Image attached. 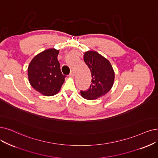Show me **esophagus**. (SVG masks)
Segmentation results:
<instances>
[{
    "instance_id": "34e87169",
    "label": "esophagus",
    "mask_w": 158,
    "mask_h": 158,
    "mask_svg": "<svg viewBox=\"0 0 158 158\" xmlns=\"http://www.w3.org/2000/svg\"><path fill=\"white\" fill-rule=\"evenodd\" d=\"M69 77H73L74 76V72L73 71H71V73H70V74H69Z\"/></svg>"
}]
</instances>
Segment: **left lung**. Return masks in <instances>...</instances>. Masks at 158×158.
I'll list each match as a JSON object with an SVG mask.
<instances>
[{
  "label": "left lung",
  "mask_w": 158,
  "mask_h": 158,
  "mask_svg": "<svg viewBox=\"0 0 158 158\" xmlns=\"http://www.w3.org/2000/svg\"><path fill=\"white\" fill-rule=\"evenodd\" d=\"M84 60L91 73V84L88 90L80 91L81 96L94 100L108 93L113 86L115 73L110 62L96 51L85 52Z\"/></svg>",
  "instance_id": "left-lung-1"
}]
</instances>
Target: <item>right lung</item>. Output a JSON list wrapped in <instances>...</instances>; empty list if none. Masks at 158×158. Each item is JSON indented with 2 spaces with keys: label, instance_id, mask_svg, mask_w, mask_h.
<instances>
[{
  "label": "right lung",
  "instance_id": "1",
  "mask_svg": "<svg viewBox=\"0 0 158 158\" xmlns=\"http://www.w3.org/2000/svg\"><path fill=\"white\" fill-rule=\"evenodd\" d=\"M59 50L49 48L36 55L28 68L30 85L45 96L57 94L65 81L58 60Z\"/></svg>",
  "mask_w": 158,
  "mask_h": 158
}]
</instances>
